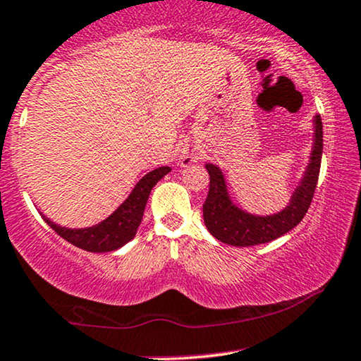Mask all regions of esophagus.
Returning a JSON list of instances; mask_svg holds the SVG:
<instances>
[{"instance_id":"obj_1","label":"esophagus","mask_w":361,"mask_h":361,"mask_svg":"<svg viewBox=\"0 0 361 361\" xmlns=\"http://www.w3.org/2000/svg\"><path fill=\"white\" fill-rule=\"evenodd\" d=\"M198 158H200V151L198 147L193 145L181 146V149L178 151V159H180L181 166H190V164L197 161Z\"/></svg>"}]
</instances>
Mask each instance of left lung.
Segmentation results:
<instances>
[{"mask_svg":"<svg viewBox=\"0 0 361 361\" xmlns=\"http://www.w3.org/2000/svg\"><path fill=\"white\" fill-rule=\"evenodd\" d=\"M321 156H323V123L321 117H312V145L307 164L290 193L288 205L276 214L259 215L247 212L230 197L227 178L219 164L207 163L210 175V190L203 203V220L208 232L216 240L235 247L266 244L288 233L305 219L318 183Z\"/></svg>","mask_w":361,"mask_h":361,"instance_id":"left-lung-1","label":"left lung"}]
</instances>
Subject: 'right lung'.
Here are the masks:
<instances>
[{
    "label": "right lung",
    "instance_id": "add662e5",
    "mask_svg": "<svg viewBox=\"0 0 361 361\" xmlns=\"http://www.w3.org/2000/svg\"><path fill=\"white\" fill-rule=\"evenodd\" d=\"M169 171H171L169 166H159L147 173L137 181L133 192L129 193V197L107 219L95 225H90V227L68 228L51 222L45 215L42 216L60 237L79 247V249H84L87 252L117 250L136 237L151 190Z\"/></svg>",
    "mask_w": 361,
    "mask_h": 361
}]
</instances>
